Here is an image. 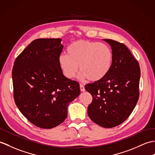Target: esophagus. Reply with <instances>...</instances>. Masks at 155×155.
Returning <instances> with one entry per match:
<instances>
[{
  "mask_svg": "<svg viewBox=\"0 0 155 155\" xmlns=\"http://www.w3.org/2000/svg\"><path fill=\"white\" fill-rule=\"evenodd\" d=\"M80 89H81V92H84L85 91V88H84V86L82 85V84H80Z\"/></svg>",
  "mask_w": 155,
  "mask_h": 155,
  "instance_id": "esophagus-1",
  "label": "esophagus"
}]
</instances>
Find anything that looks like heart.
I'll use <instances>...</instances> for the list:
<instances>
[{
    "instance_id": "obj_1",
    "label": "heart",
    "mask_w": 155,
    "mask_h": 155,
    "mask_svg": "<svg viewBox=\"0 0 155 155\" xmlns=\"http://www.w3.org/2000/svg\"><path fill=\"white\" fill-rule=\"evenodd\" d=\"M113 53L108 45L89 40H78L68 47L67 54H61L59 63L64 76L72 78L76 76L79 67L81 80H101L110 71Z\"/></svg>"
}]
</instances>
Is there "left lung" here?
Returning <instances> with one entry per match:
<instances>
[{
    "mask_svg": "<svg viewBox=\"0 0 155 155\" xmlns=\"http://www.w3.org/2000/svg\"><path fill=\"white\" fill-rule=\"evenodd\" d=\"M113 53L111 69L105 77L87 84L92 102L88 114L95 124L105 128L117 126L127 120L135 108L139 97L141 71L135 57L124 44L110 39Z\"/></svg>",
    "mask_w": 155,
    "mask_h": 155,
    "instance_id": "8db88e82",
    "label": "left lung"
}]
</instances>
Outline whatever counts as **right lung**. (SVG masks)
<instances>
[{"instance_id":"1","label":"right lung","mask_w":155,"mask_h":155,"mask_svg":"<svg viewBox=\"0 0 155 155\" xmlns=\"http://www.w3.org/2000/svg\"><path fill=\"white\" fill-rule=\"evenodd\" d=\"M61 41L35 39L14 63V101L24 116L40 128L51 129L63 123L68 106L81 93L78 82L64 77L59 65Z\"/></svg>"}]
</instances>
